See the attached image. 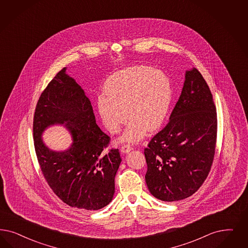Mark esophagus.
<instances>
[{
  "instance_id": "1",
  "label": "esophagus",
  "mask_w": 248,
  "mask_h": 248,
  "mask_svg": "<svg viewBox=\"0 0 248 248\" xmlns=\"http://www.w3.org/2000/svg\"><path fill=\"white\" fill-rule=\"evenodd\" d=\"M131 150H133V147L131 145H122V147H121V151L123 153H128Z\"/></svg>"
}]
</instances>
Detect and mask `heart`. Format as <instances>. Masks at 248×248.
I'll use <instances>...</instances> for the list:
<instances>
[{"mask_svg": "<svg viewBox=\"0 0 248 248\" xmlns=\"http://www.w3.org/2000/svg\"><path fill=\"white\" fill-rule=\"evenodd\" d=\"M107 98L98 100V109L105 127L117 133L131 120L122 138L135 143L162 125L170 108L173 89L170 78L145 66L125 68L111 75L104 84ZM128 114H126L125 109Z\"/></svg>", "mask_w": 248, "mask_h": 248, "instance_id": "1", "label": "heart"}]
</instances>
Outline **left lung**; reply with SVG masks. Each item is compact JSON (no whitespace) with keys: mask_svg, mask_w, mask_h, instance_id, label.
<instances>
[{"mask_svg":"<svg viewBox=\"0 0 248 248\" xmlns=\"http://www.w3.org/2000/svg\"><path fill=\"white\" fill-rule=\"evenodd\" d=\"M217 112L213 94L196 68L186 71L169 123L145 148V182L151 194L176 202L194 194L214 162Z\"/></svg>","mask_w":248,"mask_h":248,"instance_id":"left-lung-1","label":"left lung"}]
</instances>
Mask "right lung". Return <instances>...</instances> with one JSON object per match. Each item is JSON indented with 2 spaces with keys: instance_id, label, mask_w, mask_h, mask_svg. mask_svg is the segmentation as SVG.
Instances as JSON below:
<instances>
[{
  "instance_id": "add662e5",
  "label": "right lung",
  "mask_w": 248,
  "mask_h": 248,
  "mask_svg": "<svg viewBox=\"0 0 248 248\" xmlns=\"http://www.w3.org/2000/svg\"><path fill=\"white\" fill-rule=\"evenodd\" d=\"M65 124L74 143L56 153L43 144V130ZM35 154L48 186L70 207L95 211L109 204L114 194V178L122 161L119 150L108 151L111 138L97 125L92 103L74 78L62 68L44 90L34 110Z\"/></svg>"
}]
</instances>
